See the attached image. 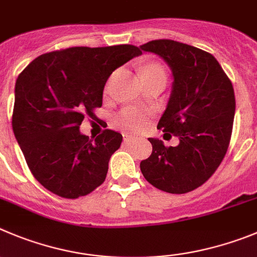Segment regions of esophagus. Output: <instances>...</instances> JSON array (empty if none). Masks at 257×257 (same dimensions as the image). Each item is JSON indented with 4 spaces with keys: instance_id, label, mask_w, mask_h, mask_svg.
Here are the masks:
<instances>
[{
    "instance_id": "esophagus-1",
    "label": "esophagus",
    "mask_w": 257,
    "mask_h": 257,
    "mask_svg": "<svg viewBox=\"0 0 257 257\" xmlns=\"http://www.w3.org/2000/svg\"><path fill=\"white\" fill-rule=\"evenodd\" d=\"M135 140V136L131 135V134H127V133H123V141L124 143H130V141Z\"/></svg>"
}]
</instances>
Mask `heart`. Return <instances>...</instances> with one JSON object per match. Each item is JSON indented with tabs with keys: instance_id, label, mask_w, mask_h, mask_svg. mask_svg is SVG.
I'll list each match as a JSON object with an SVG mask.
<instances>
[{
	"instance_id": "1",
	"label": "heart",
	"mask_w": 257,
	"mask_h": 257,
	"mask_svg": "<svg viewBox=\"0 0 257 257\" xmlns=\"http://www.w3.org/2000/svg\"><path fill=\"white\" fill-rule=\"evenodd\" d=\"M157 75H164V70L162 66L157 63H149L141 69V76L143 79L150 76H157ZM117 123L126 130L130 131H140L148 126L149 123V116L148 113L139 110L136 108H126L122 110L117 117Z\"/></svg>"
}]
</instances>
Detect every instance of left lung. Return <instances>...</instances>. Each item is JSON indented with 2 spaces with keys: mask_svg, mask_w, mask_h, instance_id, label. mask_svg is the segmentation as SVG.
Listing matches in <instances>:
<instances>
[{
  "mask_svg": "<svg viewBox=\"0 0 257 257\" xmlns=\"http://www.w3.org/2000/svg\"><path fill=\"white\" fill-rule=\"evenodd\" d=\"M159 56L173 76L168 104L158 122L177 136V147L149 138L153 152L140 163L145 180L169 194H186L211 177L232 135L236 99L232 82L213 55L169 39L140 46Z\"/></svg>",
  "mask_w": 257,
  "mask_h": 257,
  "instance_id": "1",
  "label": "left lung"
}]
</instances>
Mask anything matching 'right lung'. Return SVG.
Returning <instances> with one entry per match:
<instances>
[{
    "label": "right lung",
    "mask_w": 257,
    "mask_h": 257,
    "mask_svg": "<svg viewBox=\"0 0 257 257\" xmlns=\"http://www.w3.org/2000/svg\"><path fill=\"white\" fill-rule=\"evenodd\" d=\"M140 55L130 44L71 47L39 56L19 75L13 130L30 172L47 190L77 199L104 182L122 135L104 130L89 140L80 124L85 113L102 107L110 74Z\"/></svg>",
    "instance_id": "right-lung-1"
}]
</instances>
